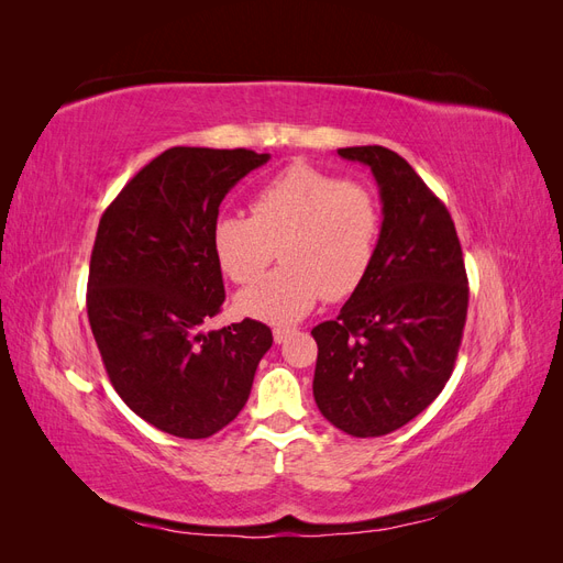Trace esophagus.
Segmentation results:
<instances>
[{
	"label": "esophagus",
	"mask_w": 563,
	"mask_h": 563,
	"mask_svg": "<svg viewBox=\"0 0 563 563\" xmlns=\"http://www.w3.org/2000/svg\"><path fill=\"white\" fill-rule=\"evenodd\" d=\"M291 333H294L291 329H275V333H272V335H275V343L282 345V343H286V338Z\"/></svg>",
	"instance_id": "1"
}]
</instances>
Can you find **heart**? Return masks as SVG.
<instances>
[{
  "instance_id": "b5f03b06",
  "label": "heart",
  "mask_w": 563,
  "mask_h": 563,
  "mask_svg": "<svg viewBox=\"0 0 563 563\" xmlns=\"http://www.w3.org/2000/svg\"><path fill=\"white\" fill-rule=\"evenodd\" d=\"M380 223V201L366 185L298 162L255 192L251 216H220L211 246L234 284L258 279L279 246L284 265L236 296V310L286 327L321 298L343 300L364 284Z\"/></svg>"
}]
</instances>
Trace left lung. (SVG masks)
<instances>
[{
  "instance_id": "left-lung-1",
  "label": "left lung",
  "mask_w": 563,
  "mask_h": 563,
  "mask_svg": "<svg viewBox=\"0 0 563 563\" xmlns=\"http://www.w3.org/2000/svg\"><path fill=\"white\" fill-rule=\"evenodd\" d=\"M371 168L383 201L368 277L338 319L312 329L314 401L352 437H383L422 413L449 383L467 319V272L449 209L383 145L340 147Z\"/></svg>"
}]
</instances>
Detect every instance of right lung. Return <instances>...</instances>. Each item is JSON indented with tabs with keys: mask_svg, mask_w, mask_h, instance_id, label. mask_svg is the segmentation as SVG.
I'll list each match as a JSON object with an SVG mask.
<instances>
[{
	"mask_svg": "<svg viewBox=\"0 0 563 563\" xmlns=\"http://www.w3.org/2000/svg\"><path fill=\"white\" fill-rule=\"evenodd\" d=\"M269 155L172 147L98 223L87 312L117 395L180 439H207L244 408L272 331L255 319L203 333L225 300L211 246L220 201Z\"/></svg>",
	"mask_w": 563,
	"mask_h": 563,
	"instance_id": "right-lung-1",
	"label": "right lung"
}]
</instances>
